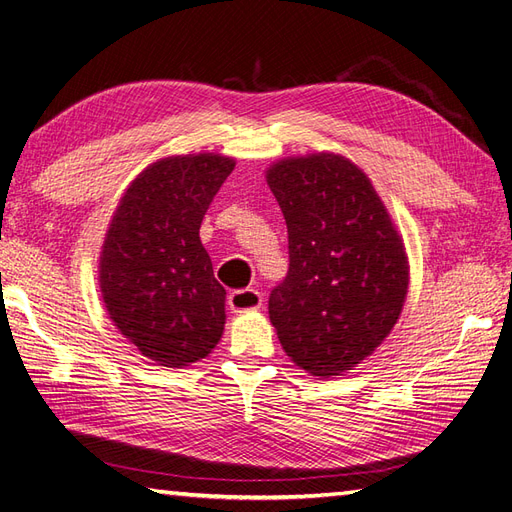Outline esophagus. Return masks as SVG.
<instances>
[{
  "label": "esophagus",
  "instance_id": "esophagus-1",
  "mask_svg": "<svg viewBox=\"0 0 512 512\" xmlns=\"http://www.w3.org/2000/svg\"><path fill=\"white\" fill-rule=\"evenodd\" d=\"M227 305L231 313H246V311H257L261 307V294L253 287H246V290H235L229 294Z\"/></svg>",
  "mask_w": 512,
  "mask_h": 512
}]
</instances>
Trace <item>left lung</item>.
<instances>
[{"instance_id":"obj_1","label":"left lung","mask_w":512,"mask_h":512,"mask_svg":"<svg viewBox=\"0 0 512 512\" xmlns=\"http://www.w3.org/2000/svg\"><path fill=\"white\" fill-rule=\"evenodd\" d=\"M290 240V270L268 300L279 342L300 370L342 376L396 326L409 257L370 177L339 153L283 157L266 170Z\"/></svg>"}]
</instances>
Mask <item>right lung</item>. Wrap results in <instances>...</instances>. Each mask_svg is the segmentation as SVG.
<instances>
[{
  "label": "right lung",
  "mask_w": 512,
  "mask_h": 512,
  "mask_svg": "<svg viewBox=\"0 0 512 512\" xmlns=\"http://www.w3.org/2000/svg\"><path fill=\"white\" fill-rule=\"evenodd\" d=\"M233 168L220 153L162 157L129 183L106 231L103 305L140 355L164 368L205 359L225 331L227 292L199 229Z\"/></svg>",
  "instance_id": "obj_1"
}]
</instances>
